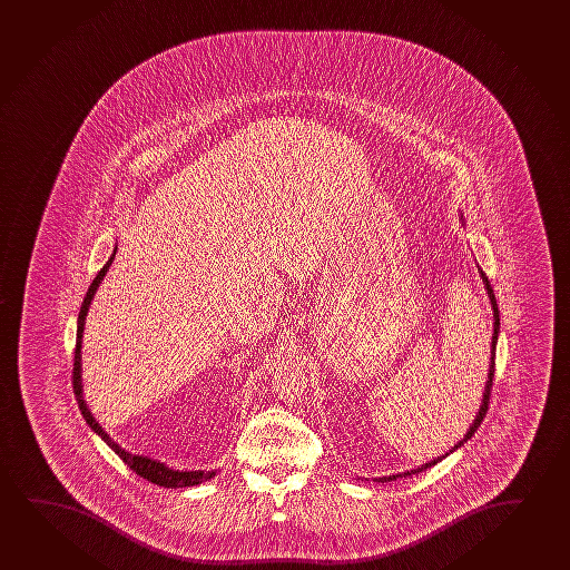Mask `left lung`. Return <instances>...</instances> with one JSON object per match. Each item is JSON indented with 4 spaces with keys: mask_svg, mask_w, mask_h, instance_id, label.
<instances>
[{
    "mask_svg": "<svg viewBox=\"0 0 570 570\" xmlns=\"http://www.w3.org/2000/svg\"><path fill=\"white\" fill-rule=\"evenodd\" d=\"M480 276H482L484 288H487L488 297H490V304H492V309H494V333H492V348H490V371H488L487 389H484V396H482V405H480L479 413H476V420L472 421L471 430L466 431L464 439L459 441V443L454 445V449H459L462 443H466V441H469V439L474 435V431L479 430L480 423H482V420H484V415H487L488 412V404H490V392H492V379H494L495 343H498V333H500V312H498V304H495L494 289H492V286H490L487 274L480 271ZM453 451H449V453H453ZM445 456H438V459H433L431 462H425V464H421V466L413 469V471L400 472V474H392V476H382V479H376V482H392V480L396 479H407V476L417 474V472L428 471V469H431L433 464H438V462L441 461V459H445Z\"/></svg>",
    "mask_w": 570,
    "mask_h": 570,
    "instance_id": "left-lung-1",
    "label": "left lung"
}]
</instances>
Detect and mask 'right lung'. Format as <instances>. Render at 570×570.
<instances>
[{
  "label": "right lung",
  "mask_w": 570,
  "mask_h": 570,
  "mask_svg": "<svg viewBox=\"0 0 570 570\" xmlns=\"http://www.w3.org/2000/svg\"><path fill=\"white\" fill-rule=\"evenodd\" d=\"M117 247L114 248V255L109 256L108 263L106 266L99 271L98 276L91 281L90 288L86 292V297H83L82 307H80V314H78V331H76V348H75V374H72V384H75V394L76 400H78V407H80V412H82L83 420L86 423L90 425L91 431H96L99 438L104 439L106 443H108L117 454H119V459L131 469L135 474H139L140 479H147L153 484H157V487L165 488H186V487H196V484H202V482H206V480L215 476V472L207 471H174V469H168L165 462L155 461V459H149V456H142V454H132L129 451H125L121 446L117 445L114 439L109 438L106 431L101 430V425H99L98 421L94 420V415H91L90 410H88V405L83 402L82 397V333H83V323H86V315H88V307H90L91 299H94V294H96V289H98L99 284L104 281V276L108 274L109 266L114 263V258H116Z\"/></svg>",
  "instance_id": "1"
}]
</instances>
